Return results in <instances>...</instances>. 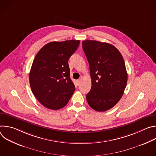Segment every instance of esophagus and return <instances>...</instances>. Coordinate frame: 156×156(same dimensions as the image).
<instances>
[{
	"instance_id": "esophagus-1",
	"label": "esophagus",
	"mask_w": 156,
	"mask_h": 156,
	"mask_svg": "<svg viewBox=\"0 0 156 156\" xmlns=\"http://www.w3.org/2000/svg\"><path fill=\"white\" fill-rule=\"evenodd\" d=\"M80 82H81V80H80V79L76 80V83H77V84H78V85H79V84H80Z\"/></svg>"
}]
</instances>
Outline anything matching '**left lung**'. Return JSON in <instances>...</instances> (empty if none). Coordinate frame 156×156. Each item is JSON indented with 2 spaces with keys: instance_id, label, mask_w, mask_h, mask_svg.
Here are the masks:
<instances>
[{
  "instance_id": "1",
  "label": "left lung",
  "mask_w": 156,
  "mask_h": 156,
  "mask_svg": "<svg viewBox=\"0 0 156 156\" xmlns=\"http://www.w3.org/2000/svg\"><path fill=\"white\" fill-rule=\"evenodd\" d=\"M90 65L91 88L86 95L90 106L104 112L115 106L122 98L128 75L123 58L112 44L97 41L82 42Z\"/></svg>"
}]
</instances>
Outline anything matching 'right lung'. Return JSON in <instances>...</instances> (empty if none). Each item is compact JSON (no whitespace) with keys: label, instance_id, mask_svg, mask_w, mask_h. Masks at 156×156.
Segmentation results:
<instances>
[{"label":"right lung","instance_id":"obj_1","mask_svg":"<svg viewBox=\"0 0 156 156\" xmlns=\"http://www.w3.org/2000/svg\"><path fill=\"white\" fill-rule=\"evenodd\" d=\"M79 40L51 42L36 54L30 72L31 91L48 108L58 110L70 99L75 86L70 78L68 60L76 51Z\"/></svg>","mask_w":156,"mask_h":156}]
</instances>
